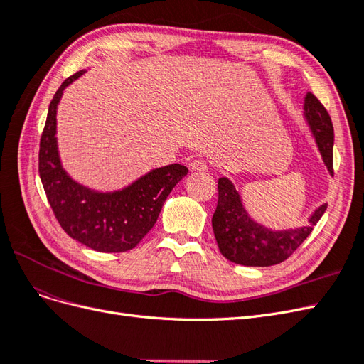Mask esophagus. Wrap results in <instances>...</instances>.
I'll use <instances>...</instances> for the list:
<instances>
[{"instance_id": "34e87169", "label": "esophagus", "mask_w": 364, "mask_h": 364, "mask_svg": "<svg viewBox=\"0 0 364 364\" xmlns=\"http://www.w3.org/2000/svg\"><path fill=\"white\" fill-rule=\"evenodd\" d=\"M190 168H191L193 171H206V170H208V165H206V162L202 161V159H194V161H191V164H190Z\"/></svg>"}]
</instances>
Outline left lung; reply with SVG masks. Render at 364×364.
I'll return each instance as SVG.
<instances>
[{"instance_id": "1", "label": "left lung", "mask_w": 364, "mask_h": 364, "mask_svg": "<svg viewBox=\"0 0 364 364\" xmlns=\"http://www.w3.org/2000/svg\"><path fill=\"white\" fill-rule=\"evenodd\" d=\"M304 115L316 138L326 168L333 174L334 127L331 117L311 92L305 95ZM325 211L326 203L318 206L308 220L310 223L308 226L289 230H270L253 222L247 215L234 183L226 178H220L213 230L218 249L225 258L241 266L267 267L291 257V253L311 234L313 226L321 220Z\"/></svg>"}]
</instances>
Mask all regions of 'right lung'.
<instances>
[{"label": "right lung", "mask_w": 364, "mask_h": 364, "mask_svg": "<svg viewBox=\"0 0 364 364\" xmlns=\"http://www.w3.org/2000/svg\"><path fill=\"white\" fill-rule=\"evenodd\" d=\"M83 73L68 77L50 103L39 144V176L54 217L71 238L97 252H126L155 226L165 199L188 168L171 164L151 170L114 193H97L73 181L59 159L56 112L65 87Z\"/></svg>", "instance_id": "add662e5"}]
</instances>
